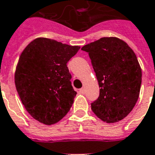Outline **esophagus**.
Masks as SVG:
<instances>
[{
  "mask_svg": "<svg viewBox=\"0 0 155 155\" xmlns=\"http://www.w3.org/2000/svg\"><path fill=\"white\" fill-rule=\"evenodd\" d=\"M79 92H80V93H81V94H84V88H81V89H80V90H79Z\"/></svg>",
  "mask_w": 155,
  "mask_h": 155,
  "instance_id": "34e87169",
  "label": "esophagus"
}]
</instances>
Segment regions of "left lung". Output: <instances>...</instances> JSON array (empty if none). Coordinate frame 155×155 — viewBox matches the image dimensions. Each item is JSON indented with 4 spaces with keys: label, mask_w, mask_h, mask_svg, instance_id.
Segmentation results:
<instances>
[{
    "label": "left lung",
    "mask_w": 155,
    "mask_h": 155,
    "mask_svg": "<svg viewBox=\"0 0 155 155\" xmlns=\"http://www.w3.org/2000/svg\"><path fill=\"white\" fill-rule=\"evenodd\" d=\"M81 50L89 54L101 87L91 110L106 123L123 120L140 95L142 71L134 52L116 37H103Z\"/></svg>",
    "instance_id": "1"
}]
</instances>
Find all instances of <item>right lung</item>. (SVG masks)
<instances>
[{"label": "right lung", "mask_w": 155, "mask_h": 155, "mask_svg": "<svg viewBox=\"0 0 155 155\" xmlns=\"http://www.w3.org/2000/svg\"><path fill=\"white\" fill-rule=\"evenodd\" d=\"M80 48L37 38L22 51L15 70V87L25 110L39 122L57 123L71 110L76 92L67 63Z\"/></svg>", "instance_id": "obj_1"}]
</instances>
